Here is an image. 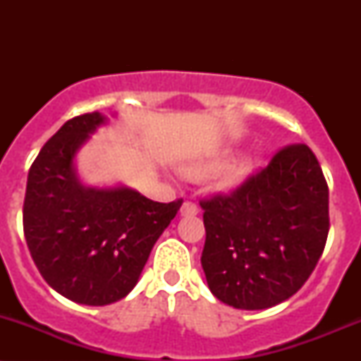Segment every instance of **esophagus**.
I'll list each match as a JSON object with an SVG mask.
<instances>
[{
    "label": "esophagus",
    "mask_w": 361,
    "mask_h": 361,
    "mask_svg": "<svg viewBox=\"0 0 361 361\" xmlns=\"http://www.w3.org/2000/svg\"><path fill=\"white\" fill-rule=\"evenodd\" d=\"M180 212H181V215H185V217H188V215H197L198 214V207L195 205L193 202L186 200V202H183V205H181Z\"/></svg>",
    "instance_id": "34e87169"
}]
</instances>
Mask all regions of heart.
I'll return each instance as SVG.
<instances>
[{"label": "heart", "mask_w": 361, "mask_h": 361, "mask_svg": "<svg viewBox=\"0 0 361 361\" xmlns=\"http://www.w3.org/2000/svg\"><path fill=\"white\" fill-rule=\"evenodd\" d=\"M226 164H227V157H217V159L207 161V163L195 164V166L186 169V173H188V176L192 178V180H202V178H207V176L214 175V173L221 171V169L226 168ZM244 171H246V166H244V164L229 169V171L226 173V176H224L222 183L226 186L238 183V181L243 178Z\"/></svg>", "instance_id": "b5f03b06"}]
</instances>
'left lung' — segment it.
<instances>
[{
  "instance_id": "8db88e82",
  "label": "left lung",
  "mask_w": 361,
  "mask_h": 361,
  "mask_svg": "<svg viewBox=\"0 0 361 361\" xmlns=\"http://www.w3.org/2000/svg\"><path fill=\"white\" fill-rule=\"evenodd\" d=\"M202 268L210 292L235 309H268L299 292L329 233V190L316 154L290 144L231 193L200 200Z\"/></svg>"
}]
</instances>
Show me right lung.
I'll return each instance as SVG.
<instances>
[{"label":"right lung","mask_w":361,"mask_h":361,"mask_svg":"<svg viewBox=\"0 0 361 361\" xmlns=\"http://www.w3.org/2000/svg\"><path fill=\"white\" fill-rule=\"evenodd\" d=\"M103 122L98 111L68 120L32 163L23 202L25 239L40 275L85 305H109L135 287L152 246L183 204L152 202L126 186L80 183L74 154Z\"/></svg>","instance_id":"add662e5"}]
</instances>
